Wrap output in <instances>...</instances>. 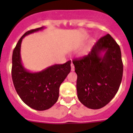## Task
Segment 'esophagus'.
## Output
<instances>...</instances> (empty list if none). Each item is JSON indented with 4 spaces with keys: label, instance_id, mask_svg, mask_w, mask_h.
<instances>
[{
    "label": "esophagus",
    "instance_id": "34e87169",
    "mask_svg": "<svg viewBox=\"0 0 133 133\" xmlns=\"http://www.w3.org/2000/svg\"><path fill=\"white\" fill-rule=\"evenodd\" d=\"M71 71H74V70H75V66H74V64H71Z\"/></svg>",
    "mask_w": 133,
    "mask_h": 133
}]
</instances>
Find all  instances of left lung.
Segmentation results:
<instances>
[{"instance_id":"8db88e82","label":"left lung","mask_w":133,"mask_h":133,"mask_svg":"<svg viewBox=\"0 0 133 133\" xmlns=\"http://www.w3.org/2000/svg\"><path fill=\"white\" fill-rule=\"evenodd\" d=\"M72 63L80 102L91 109L107 105L117 94L123 78L121 51L117 42L107 34L97 41L87 56Z\"/></svg>"}]
</instances>
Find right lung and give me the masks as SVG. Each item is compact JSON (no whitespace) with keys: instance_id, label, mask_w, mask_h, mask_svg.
Wrapping results in <instances>:
<instances>
[{"instance_id":"obj_1","label":"right lung","mask_w":133,"mask_h":133,"mask_svg":"<svg viewBox=\"0 0 133 133\" xmlns=\"http://www.w3.org/2000/svg\"><path fill=\"white\" fill-rule=\"evenodd\" d=\"M44 29L29 30L23 35L12 52V78L16 91L26 105L37 110L50 109L59 96V87L70 71L69 61L63 64H55L38 72H30L21 63V46L23 38L29 34Z\"/></svg>"}]
</instances>
